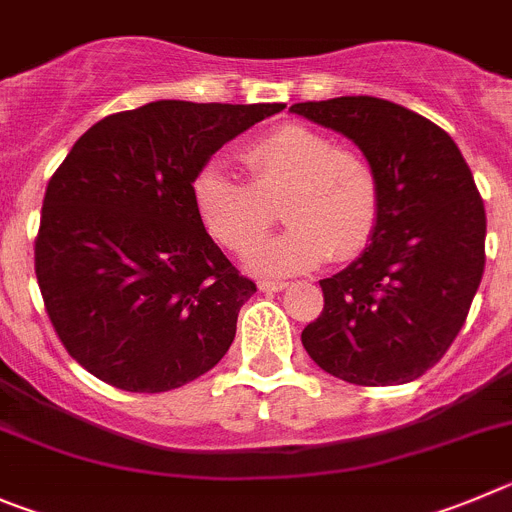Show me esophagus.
<instances>
[{
    "label": "esophagus",
    "mask_w": 512,
    "mask_h": 512,
    "mask_svg": "<svg viewBox=\"0 0 512 512\" xmlns=\"http://www.w3.org/2000/svg\"><path fill=\"white\" fill-rule=\"evenodd\" d=\"M289 281H279V279H261L259 289L261 292H281V289H287Z\"/></svg>",
    "instance_id": "1"
}]
</instances>
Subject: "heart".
Here are the masks:
<instances>
[{
    "mask_svg": "<svg viewBox=\"0 0 512 512\" xmlns=\"http://www.w3.org/2000/svg\"><path fill=\"white\" fill-rule=\"evenodd\" d=\"M248 182L218 167L192 180V205L223 248L246 256L282 203L290 228L251 256L261 274H297L325 259L345 264L368 251L383 220V180L363 152L332 134L279 124L241 152Z\"/></svg>",
    "mask_w": 512,
    "mask_h": 512,
    "instance_id": "obj_1",
    "label": "heart"
}]
</instances>
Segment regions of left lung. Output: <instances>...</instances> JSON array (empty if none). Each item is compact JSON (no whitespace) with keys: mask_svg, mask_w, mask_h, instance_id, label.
Wrapping results in <instances>:
<instances>
[{"mask_svg":"<svg viewBox=\"0 0 512 512\" xmlns=\"http://www.w3.org/2000/svg\"><path fill=\"white\" fill-rule=\"evenodd\" d=\"M353 139L383 180L373 243L322 279L325 307L302 332L309 358L355 386H396L434 368L462 330L485 271V203L434 121L373 96L294 103Z\"/></svg>","mask_w":512,"mask_h":512,"instance_id":"8db88e82","label":"left lung"}]
</instances>
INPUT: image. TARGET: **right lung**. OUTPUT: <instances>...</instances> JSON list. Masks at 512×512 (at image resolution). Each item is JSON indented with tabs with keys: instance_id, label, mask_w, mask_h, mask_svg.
<instances>
[{
	"instance_id": "add662e5",
	"label": "right lung",
	"mask_w": 512,
	"mask_h": 512,
	"mask_svg": "<svg viewBox=\"0 0 512 512\" xmlns=\"http://www.w3.org/2000/svg\"><path fill=\"white\" fill-rule=\"evenodd\" d=\"M284 103L154 101L83 134L53 172L35 274L55 335L98 381L162 393L208 373L256 292L208 236L192 180Z\"/></svg>"
}]
</instances>
